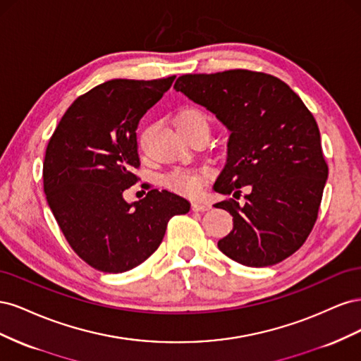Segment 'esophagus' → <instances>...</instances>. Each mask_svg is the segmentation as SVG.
I'll return each instance as SVG.
<instances>
[{"label": "esophagus", "mask_w": 361, "mask_h": 361, "mask_svg": "<svg viewBox=\"0 0 361 361\" xmlns=\"http://www.w3.org/2000/svg\"><path fill=\"white\" fill-rule=\"evenodd\" d=\"M191 209H192L194 212H204V211H209V209H211V204L202 203V202H194V203L191 204Z\"/></svg>", "instance_id": "34e87169"}]
</instances>
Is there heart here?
Masks as SVG:
<instances>
[{
  "label": "heart",
  "instance_id": "1",
  "mask_svg": "<svg viewBox=\"0 0 361 361\" xmlns=\"http://www.w3.org/2000/svg\"><path fill=\"white\" fill-rule=\"evenodd\" d=\"M199 122L207 126L206 116L199 110H185L178 117V125ZM209 173L206 170H190V169H174L164 174L162 183L174 192L185 195H199Z\"/></svg>",
  "mask_w": 361,
  "mask_h": 361
}]
</instances>
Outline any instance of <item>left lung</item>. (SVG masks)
<instances>
[{"label":"left lung","instance_id":"obj_1","mask_svg":"<svg viewBox=\"0 0 361 361\" xmlns=\"http://www.w3.org/2000/svg\"><path fill=\"white\" fill-rule=\"evenodd\" d=\"M174 89L206 106L231 130L227 162L214 188L244 195L216 203L233 216L218 248L245 267H269L293 255L318 220L329 166L319 128L290 87L264 72L233 69L182 75Z\"/></svg>","mask_w":361,"mask_h":361}]
</instances>
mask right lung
I'll return each instance as SVG.
<instances>
[{
	"label": "right lung",
	"mask_w": 361,
	"mask_h": 361,
	"mask_svg": "<svg viewBox=\"0 0 361 361\" xmlns=\"http://www.w3.org/2000/svg\"><path fill=\"white\" fill-rule=\"evenodd\" d=\"M176 76L111 80L81 94L54 130L43 161V190L71 248L102 272H125L155 253L170 218L190 203L150 190L126 203L140 180L137 126ZM150 188V187H147Z\"/></svg>",
	"instance_id": "add662e5"
}]
</instances>
